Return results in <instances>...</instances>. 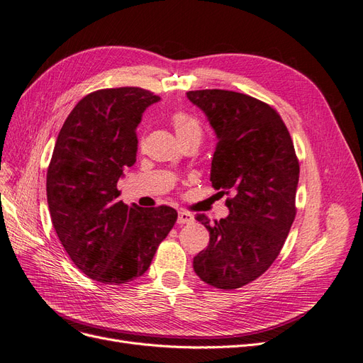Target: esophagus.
Here are the masks:
<instances>
[{"instance_id": "esophagus-1", "label": "esophagus", "mask_w": 363, "mask_h": 363, "mask_svg": "<svg viewBox=\"0 0 363 363\" xmlns=\"http://www.w3.org/2000/svg\"><path fill=\"white\" fill-rule=\"evenodd\" d=\"M194 221V216L190 213H185V211H179L178 213V223L179 225H186V223H193Z\"/></svg>"}]
</instances>
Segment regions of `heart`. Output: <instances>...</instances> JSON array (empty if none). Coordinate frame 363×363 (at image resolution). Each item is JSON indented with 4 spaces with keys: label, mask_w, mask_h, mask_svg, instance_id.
<instances>
[{
    "label": "heart",
    "mask_w": 363,
    "mask_h": 363,
    "mask_svg": "<svg viewBox=\"0 0 363 363\" xmlns=\"http://www.w3.org/2000/svg\"><path fill=\"white\" fill-rule=\"evenodd\" d=\"M172 123L179 142H186L190 138L202 137V126L193 114L185 111H177L172 116Z\"/></svg>",
    "instance_id": "1"
}]
</instances>
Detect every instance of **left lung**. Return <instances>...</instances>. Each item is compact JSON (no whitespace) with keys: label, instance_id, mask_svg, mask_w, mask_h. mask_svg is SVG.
<instances>
[{"label":"left lung","instance_id":"obj_1","mask_svg":"<svg viewBox=\"0 0 363 363\" xmlns=\"http://www.w3.org/2000/svg\"><path fill=\"white\" fill-rule=\"evenodd\" d=\"M217 137L211 162L216 190L232 193L229 216L209 225L208 247L194 256L196 274L208 285L235 289L268 270L296 217L298 161L280 116L252 96L229 90L186 91Z\"/></svg>","mask_w":363,"mask_h":363}]
</instances>
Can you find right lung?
I'll return each instance as SVG.
<instances>
[{
  "mask_svg": "<svg viewBox=\"0 0 363 363\" xmlns=\"http://www.w3.org/2000/svg\"><path fill=\"white\" fill-rule=\"evenodd\" d=\"M160 99L138 87L93 91L57 137L46 173L52 225L72 262L101 284L145 274L178 218L170 206L143 209L118 199L123 170L135 162L137 126Z\"/></svg>",
  "mask_w": 363,
  "mask_h": 363,
  "instance_id": "1",
  "label": "right lung"
}]
</instances>
